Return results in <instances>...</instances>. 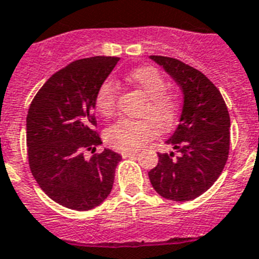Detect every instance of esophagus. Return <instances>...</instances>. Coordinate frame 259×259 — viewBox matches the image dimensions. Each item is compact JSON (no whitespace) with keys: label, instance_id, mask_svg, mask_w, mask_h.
<instances>
[{"label":"esophagus","instance_id":"obj_1","mask_svg":"<svg viewBox=\"0 0 259 259\" xmlns=\"http://www.w3.org/2000/svg\"><path fill=\"white\" fill-rule=\"evenodd\" d=\"M136 153L138 152H135V151H123V152H121V156H123V157H131V156H136Z\"/></svg>","mask_w":259,"mask_h":259}]
</instances>
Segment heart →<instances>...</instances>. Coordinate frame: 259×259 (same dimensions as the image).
Segmentation results:
<instances>
[{
    "label": "heart",
    "mask_w": 259,
    "mask_h": 259,
    "mask_svg": "<svg viewBox=\"0 0 259 259\" xmlns=\"http://www.w3.org/2000/svg\"><path fill=\"white\" fill-rule=\"evenodd\" d=\"M125 80L145 98L140 116L152 120L159 130H166L173 124L179 115V102L176 96L166 91V80L157 68L153 66L136 67L125 75ZM116 83L110 79L100 83L95 94V108L98 112L104 117L114 116L116 112ZM149 121L124 119L117 121L104 134L106 142L119 151L140 148L156 135L154 122Z\"/></svg>",
    "instance_id": "b5f03b06"
}]
</instances>
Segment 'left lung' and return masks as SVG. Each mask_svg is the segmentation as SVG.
Returning <instances> with one entry per match:
<instances>
[{
    "instance_id": "8db88e82",
    "label": "left lung",
    "mask_w": 259,
    "mask_h": 259,
    "mask_svg": "<svg viewBox=\"0 0 259 259\" xmlns=\"http://www.w3.org/2000/svg\"><path fill=\"white\" fill-rule=\"evenodd\" d=\"M181 87L184 104L176 130L166 140L177 152L157 153L148 172L153 189L172 201H191L214 184L230 145V116L219 89L201 71L169 57L151 55Z\"/></svg>"
}]
</instances>
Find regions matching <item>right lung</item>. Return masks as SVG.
Instances as JSON below:
<instances>
[{"label": "right lung", "instance_id": "right-lung-1", "mask_svg": "<svg viewBox=\"0 0 259 259\" xmlns=\"http://www.w3.org/2000/svg\"><path fill=\"white\" fill-rule=\"evenodd\" d=\"M117 57L72 62L40 87L29 107L26 144L30 170L53 201L72 210H90L108 197L115 168L121 160L102 144L96 132L95 94L110 75Z\"/></svg>", "mask_w": 259, "mask_h": 259}]
</instances>
